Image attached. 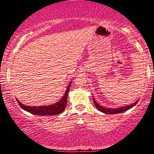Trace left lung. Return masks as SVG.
<instances>
[{
	"label": "left lung",
	"instance_id": "left-lung-1",
	"mask_svg": "<svg viewBox=\"0 0 154 154\" xmlns=\"http://www.w3.org/2000/svg\"><path fill=\"white\" fill-rule=\"evenodd\" d=\"M93 101H94V104L96 106V107L98 109L99 111L103 112V113H105V114H117V113H122V112L126 111L128 109H131L132 107H133L134 105H137V103H138L137 100V102H135L134 103L132 104V105H128V106H122V107H119V108H117V109H107L105 107H103V106H101L99 105L98 103H96V101L94 100V98L93 97Z\"/></svg>",
	"mask_w": 154,
	"mask_h": 154
}]
</instances>
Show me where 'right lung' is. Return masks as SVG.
<instances>
[{
	"instance_id": "obj_1",
	"label": "right lung",
	"mask_w": 154,
	"mask_h": 154,
	"mask_svg": "<svg viewBox=\"0 0 154 154\" xmlns=\"http://www.w3.org/2000/svg\"><path fill=\"white\" fill-rule=\"evenodd\" d=\"M71 82L68 85L67 89L66 90L64 95L62 98L60 100L54 105L49 106H26L21 103L19 100H17L18 104L20 107L24 109V110L29 112L30 113L36 115V116H56L62 113L64 111L65 107L67 103V96L69 94V91L70 90Z\"/></svg>"
}]
</instances>
